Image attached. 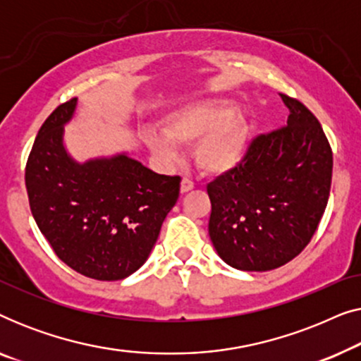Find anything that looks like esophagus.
Returning <instances> with one entry per match:
<instances>
[{
    "mask_svg": "<svg viewBox=\"0 0 361 361\" xmlns=\"http://www.w3.org/2000/svg\"><path fill=\"white\" fill-rule=\"evenodd\" d=\"M194 187H195V184L189 179V177H184V179H182V182H180V192H182V194H185V192L192 190Z\"/></svg>",
    "mask_w": 361,
    "mask_h": 361,
    "instance_id": "esophagus-1",
    "label": "esophagus"
}]
</instances>
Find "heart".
<instances>
[{
  "label": "heart",
  "instance_id": "1",
  "mask_svg": "<svg viewBox=\"0 0 361 361\" xmlns=\"http://www.w3.org/2000/svg\"><path fill=\"white\" fill-rule=\"evenodd\" d=\"M250 128L230 102H195L176 108L162 120V133L147 130L145 142L152 156L169 166L179 146L195 145L197 166L207 174H225L240 166L248 151Z\"/></svg>",
  "mask_w": 361,
  "mask_h": 361
}]
</instances>
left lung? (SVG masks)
<instances>
[{
    "instance_id": "1",
    "label": "left lung",
    "mask_w": 361,
    "mask_h": 361,
    "mask_svg": "<svg viewBox=\"0 0 361 361\" xmlns=\"http://www.w3.org/2000/svg\"><path fill=\"white\" fill-rule=\"evenodd\" d=\"M288 125L256 136L245 159L207 185L209 235L226 264L269 271L309 245L332 184L334 156L317 118L295 98L279 93Z\"/></svg>"
}]
</instances>
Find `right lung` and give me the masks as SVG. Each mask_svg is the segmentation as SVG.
<instances>
[{"instance_id":"1","label":"right lung","mask_w":361,"mask_h":361,"mask_svg":"<svg viewBox=\"0 0 361 361\" xmlns=\"http://www.w3.org/2000/svg\"><path fill=\"white\" fill-rule=\"evenodd\" d=\"M72 98L39 130L26 164L32 216L54 253L73 271L118 281L140 269L180 190L179 176L156 174L126 154L78 164L63 147Z\"/></svg>"}]
</instances>
